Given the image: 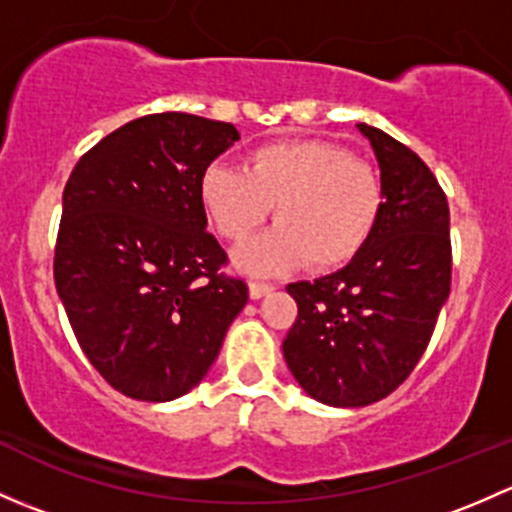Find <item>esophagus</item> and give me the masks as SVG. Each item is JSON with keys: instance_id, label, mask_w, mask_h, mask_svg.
Segmentation results:
<instances>
[{"instance_id": "esophagus-1", "label": "esophagus", "mask_w": 512, "mask_h": 512, "mask_svg": "<svg viewBox=\"0 0 512 512\" xmlns=\"http://www.w3.org/2000/svg\"><path fill=\"white\" fill-rule=\"evenodd\" d=\"M272 289H275V285H272V282L252 280V282H250V297H252V299H260V297H265V294H270Z\"/></svg>"}]
</instances>
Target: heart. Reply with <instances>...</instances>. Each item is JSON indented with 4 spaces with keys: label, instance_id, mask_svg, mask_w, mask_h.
<instances>
[{
    "label": "heart",
    "instance_id": "obj_1",
    "mask_svg": "<svg viewBox=\"0 0 512 512\" xmlns=\"http://www.w3.org/2000/svg\"><path fill=\"white\" fill-rule=\"evenodd\" d=\"M200 198L232 242H245L278 205L280 225L237 252L247 270L280 272L304 260L334 270L349 265L374 235L384 183L374 165L337 143L282 141L255 148L245 168L210 165Z\"/></svg>",
    "mask_w": 512,
    "mask_h": 512
}]
</instances>
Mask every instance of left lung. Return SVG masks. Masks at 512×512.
<instances>
[{"label":"left lung","instance_id":"obj_1","mask_svg":"<svg viewBox=\"0 0 512 512\" xmlns=\"http://www.w3.org/2000/svg\"><path fill=\"white\" fill-rule=\"evenodd\" d=\"M384 183V210L342 270L292 282L297 319L282 352L304 391L329 406H369L399 389L426 352L451 292V213L428 165L359 123Z\"/></svg>","mask_w":512,"mask_h":512}]
</instances>
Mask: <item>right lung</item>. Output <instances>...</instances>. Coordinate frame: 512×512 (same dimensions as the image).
Listing matches in <instances>:
<instances>
[{
	"mask_svg": "<svg viewBox=\"0 0 512 512\" xmlns=\"http://www.w3.org/2000/svg\"><path fill=\"white\" fill-rule=\"evenodd\" d=\"M237 138L232 123L151 113L101 138L66 180L56 292L86 359L123 396L188 394L247 304L200 198Z\"/></svg>",
	"mask_w": 512,
	"mask_h": 512,
	"instance_id": "right-lung-1",
	"label": "right lung"
}]
</instances>
